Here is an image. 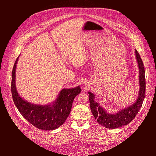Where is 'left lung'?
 <instances>
[{"label":"left lung","mask_w":156,"mask_h":156,"mask_svg":"<svg viewBox=\"0 0 156 156\" xmlns=\"http://www.w3.org/2000/svg\"><path fill=\"white\" fill-rule=\"evenodd\" d=\"M136 60L137 62L139 73V90L138 97L135 103L127 106L115 113L108 112L104 108H103L100 103L95 100V95L90 92H88L90 105L93 116L97 122L101 126L105 128L115 129L118 127L126 126L129 124L133 120L137 114L145 97L146 82H145V71L144 64L140 56L136 50L135 51Z\"/></svg>","instance_id":"left-lung-1"}]
</instances>
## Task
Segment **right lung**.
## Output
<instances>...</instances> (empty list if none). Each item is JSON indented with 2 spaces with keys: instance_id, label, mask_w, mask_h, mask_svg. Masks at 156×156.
<instances>
[{
  "instance_id": "obj_1",
  "label": "right lung",
  "mask_w": 156,
  "mask_h": 156,
  "mask_svg": "<svg viewBox=\"0 0 156 156\" xmlns=\"http://www.w3.org/2000/svg\"><path fill=\"white\" fill-rule=\"evenodd\" d=\"M20 56L14 64L12 73V94L14 104L25 119L36 127L51 131L62 126L69 116L74 98L81 90L79 86L63 88L56 100L45 105L34 104L23 98L17 92L16 85V71Z\"/></svg>"
}]
</instances>
